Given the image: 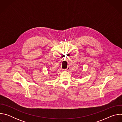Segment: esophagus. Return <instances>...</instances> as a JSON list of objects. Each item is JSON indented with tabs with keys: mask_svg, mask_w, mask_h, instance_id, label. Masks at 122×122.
<instances>
[{
	"mask_svg": "<svg viewBox=\"0 0 122 122\" xmlns=\"http://www.w3.org/2000/svg\"><path fill=\"white\" fill-rule=\"evenodd\" d=\"M69 69H70V66H67V67L66 69H65V70L66 71H68L69 70Z\"/></svg>",
	"mask_w": 122,
	"mask_h": 122,
	"instance_id": "obj_1",
	"label": "esophagus"
}]
</instances>
